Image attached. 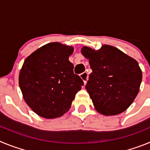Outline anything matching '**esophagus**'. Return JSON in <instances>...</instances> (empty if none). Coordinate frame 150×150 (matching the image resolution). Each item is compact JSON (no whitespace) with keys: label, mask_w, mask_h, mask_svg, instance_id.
I'll use <instances>...</instances> for the list:
<instances>
[{"label":"esophagus","mask_w":150,"mask_h":150,"mask_svg":"<svg viewBox=\"0 0 150 150\" xmlns=\"http://www.w3.org/2000/svg\"><path fill=\"white\" fill-rule=\"evenodd\" d=\"M80 77L83 79L84 82V84H86V82L88 80V73L87 72H83L80 74Z\"/></svg>","instance_id":"1"}]
</instances>
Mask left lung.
<instances>
[{
	"mask_svg": "<svg viewBox=\"0 0 150 150\" xmlns=\"http://www.w3.org/2000/svg\"><path fill=\"white\" fill-rule=\"evenodd\" d=\"M81 52L92 70L86 88L95 110L104 116L124 112L133 103L142 81L137 61L109 45L97 51L83 46Z\"/></svg>",
	"mask_w": 150,
	"mask_h": 150,
	"instance_id": "8db88e82",
	"label": "left lung"
}]
</instances>
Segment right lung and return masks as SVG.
Returning <instances> with one entry per match:
<instances>
[{"label":"right lung","instance_id":"1","mask_svg":"<svg viewBox=\"0 0 150 150\" xmlns=\"http://www.w3.org/2000/svg\"><path fill=\"white\" fill-rule=\"evenodd\" d=\"M73 52L72 46L50 43L24 62L18 84L26 104L40 116H63L84 85L79 75L74 74V64L68 60Z\"/></svg>","mask_w":150,"mask_h":150}]
</instances>
